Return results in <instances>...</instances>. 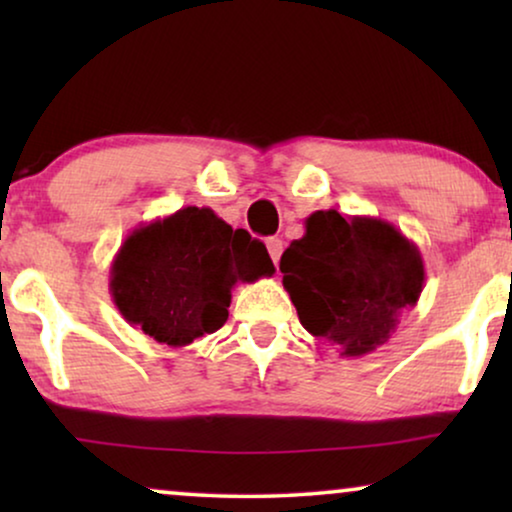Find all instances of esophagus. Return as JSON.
I'll use <instances>...</instances> for the list:
<instances>
[{"mask_svg": "<svg viewBox=\"0 0 512 512\" xmlns=\"http://www.w3.org/2000/svg\"><path fill=\"white\" fill-rule=\"evenodd\" d=\"M265 247H268V254H270V258H272V263H279V256H282V251H284V242L279 240V237H270L268 242H265Z\"/></svg>", "mask_w": 512, "mask_h": 512, "instance_id": "esophagus-1", "label": "esophagus"}]
</instances>
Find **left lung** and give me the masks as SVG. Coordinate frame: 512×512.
I'll use <instances>...</instances> for the list:
<instances>
[{"label":"left lung","instance_id":"8db88e82","mask_svg":"<svg viewBox=\"0 0 512 512\" xmlns=\"http://www.w3.org/2000/svg\"><path fill=\"white\" fill-rule=\"evenodd\" d=\"M279 270L300 324L340 356H363L384 345L398 317L424 289L417 244L373 216L321 209L305 219V235L284 251Z\"/></svg>","mask_w":512,"mask_h":512}]
</instances>
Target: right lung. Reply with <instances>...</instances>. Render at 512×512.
Segmentation results:
<instances>
[{
  "mask_svg": "<svg viewBox=\"0 0 512 512\" xmlns=\"http://www.w3.org/2000/svg\"><path fill=\"white\" fill-rule=\"evenodd\" d=\"M275 275L268 249L209 207H184L139 226L111 261L109 291L123 319L170 347L219 331L237 282Z\"/></svg>",
  "mask_w": 512,
  "mask_h": 512,
  "instance_id": "1",
  "label": "right lung"
}]
</instances>
